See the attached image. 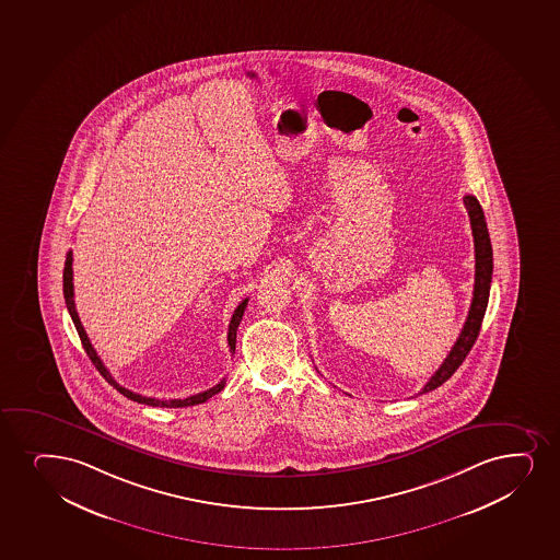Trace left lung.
<instances>
[{"instance_id": "obj_1", "label": "left lung", "mask_w": 560, "mask_h": 560, "mask_svg": "<svg viewBox=\"0 0 560 560\" xmlns=\"http://www.w3.org/2000/svg\"><path fill=\"white\" fill-rule=\"evenodd\" d=\"M463 202H465L468 218H470V226H472L474 257H476L472 303L468 310L467 323L463 324L457 341L450 350V354L446 355V360L442 362L441 368L436 369V373L421 388L420 394L439 388L450 376L454 375L478 339L481 320H483L487 302H489V289H491V276H493V249H491V240L487 232L486 215H483L478 198L472 195L463 198Z\"/></svg>"}]
</instances>
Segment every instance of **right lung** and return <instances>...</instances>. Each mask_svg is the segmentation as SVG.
I'll return each instance as SVG.
<instances>
[{
	"mask_svg": "<svg viewBox=\"0 0 560 560\" xmlns=\"http://www.w3.org/2000/svg\"><path fill=\"white\" fill-rule=\"evenodd\" d=\"M63 296H66L69 315H71V318H73L74 328H77V331H79L82 347H84V350H86V354L90 355V360H92L93 365L97 368V371H100L101 375L105 376L106 382H108V384H113L114 388L118 389L119 394L126 395L127 399L142 402V405H150V407H192V405H200V402L208 401L210 397L219 394V392L224 388L226 378H223V381L219 382V384H215L213 388L206 389V392H200V394L189 395V397H185V399H155V397H144V395L135 394V392H131V389L119 386L118 382L114 381L113 375L108 373V369H106L105 365H103V362H101V358L97 355V352H95V349H93L92 342H90V339H88L86 331H84V328H82V323H80L77 307H74L73 253H71V250L67 253L66 268H63ZM247 302H249V298H245L244 302L237 305L236 311H234V315H232L231 326H229V347H231L232 354H234V350H236L237 326H240V323H242V316H244Z\"/></svg>",
	"mask_w": 560,
	"mask_h": 560,
	"instance_id": "obj_1",
	"label": "right lung"
}]
</instances>
